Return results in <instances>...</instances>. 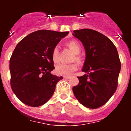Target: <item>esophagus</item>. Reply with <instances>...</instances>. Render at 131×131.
<instances>
[{
    "mask_svg": "<svg viewBox=\"0 0 131 131\" xmlns=\"http://www.w3.org/2000/svg\"><path fill=\"white\" fill-rule=\"evenodd\" d=\"M64 79H69V78H70V77H69V76H63V77Z\"/></svg>",
    "mask_w": 131,
    "mask_h": 131,
    "instance_id": "obj_1",
    "label": "esophagus"
}]
</instances>
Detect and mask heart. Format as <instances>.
I'll return each mask as SVG.
<instances>
[{"label":"heart","instance_id":"1","mask_svg":"<svg viewBox=\"0 0 131 131\" xmlns=\"http://www.w3.org/2000/svg\"><path fill=\"white\" fill-rule=\"evenodd\" d=\"M68 47L71 50H73L75 54H78L81 51V47L79 44L76 40H71L67 43ZM52 57L54 62H58L59 59V48L58 47L54 48L52 52ZM76 60L80 62L81 58L79 56H77L75 58ZM78 69V66L77 63H71V64H66V63H59L56 67V73L60 75H70L74 71Z\"/></svg>","mask_w":131,"mask_h":131}]
</instances>
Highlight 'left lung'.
Returning <instances> with one entry per match:
<instances>
[{
	"label": "left lung",
	"mask_w": 131,
	"mask_h": 131,
	"mask_svg": "<svg viewBox=\"0 0 131 131\" xmlns=\"http://www.w3.org/2000/svg\"><path fill=\"white\" fill-rule=\"evenodd\" d=\"M73 35L85 50L82 71L86 73L78 77L79 83L73 87V92L82 105L98 108L110 99L117 87L121 70L117 50L110 39L94 30H75Z\"/></svg>",
	"instance_id": "1"
}]
</instances>
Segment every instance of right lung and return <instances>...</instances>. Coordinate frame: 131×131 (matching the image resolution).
<instances>
[{
  "instance_id": "right-lung-1",
  "label": "right lung",
  "mask_w": 131,
  "mask_h": 131,
  "mask_svg": "<svg viewBox=\"0 0 131 131\" xmlns=\"http://www.w3.org/2000/svg\"><path fill=\"white\" fill-rule=\"evenodd\" d=\"M68 33L39 30L18 42L10 60V84L24 104L39 107L53 95L56 85L63 77L50 73L55 69L52 52Z\"/></svg>"
}]
</instances>
